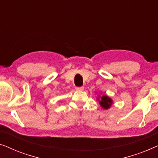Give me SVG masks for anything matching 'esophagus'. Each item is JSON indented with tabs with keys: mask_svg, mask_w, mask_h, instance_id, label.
<instances>
[{
	"mask_svg": "<svg viewBox=\"0 0 158 158\" xmlns=\"http://www.w3.org/2000/svg\"><path fill=\"white\" fill-rule=\"evenodd\" d=\"M75 89H76L77 90H83L84 88L83 87H76L75 88Z\"/></svg>",
	"mask_w": 158,
	"mask_h": 158,
	"instance_id": "obj_1",
	"label": "esophagus"
}]
</instances>
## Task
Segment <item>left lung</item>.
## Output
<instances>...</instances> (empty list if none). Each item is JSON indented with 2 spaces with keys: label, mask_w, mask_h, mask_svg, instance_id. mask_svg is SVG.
Masks as SVG:
<instances>
[{
  "label": "left lung",
  "mask_w": 158,
  "mask_h": 158,
  "mask_svg": "<svg viewBox=\"0 0 158 158\" xmlns=\"http://www.w3.org/2000/svg\"><path fill=\"white\" fill-rule=\"evenodd\" d=\"M97 101H98L99 104L105 110L110 109L111 107L112 104H113V100L106 94L101 95V96L98 95V96L97 97Z\"/></svg>",
  "instance_id": "left-lung-1"
}]
</instances>
